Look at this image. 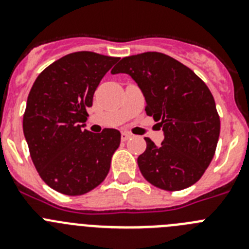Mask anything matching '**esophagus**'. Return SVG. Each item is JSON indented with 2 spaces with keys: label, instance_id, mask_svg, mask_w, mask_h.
<instances>
[{
  "label": "esophagus",
  "instance_id": "esophagus-1",
  "mask_svg": "<svg viewBox=\"0 0 249 249\" xmlns=\"http://www.w3.org/2000/svg\"><path fill=\"white\" fill-rule=\"evenodd\" d=\"M129 137H131V133H128V132H122V133H121V140H122L123 142L128 140Z\"/></svg>",
  "mask_w": 249,
  "mask_h": 249
}]
</instances>
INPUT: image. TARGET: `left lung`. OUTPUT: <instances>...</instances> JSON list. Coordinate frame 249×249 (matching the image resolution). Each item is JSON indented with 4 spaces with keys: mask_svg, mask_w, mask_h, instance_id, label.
<instances>
[{
    "mask_svg": "<svg viewBox=\"0 0 249 249\" xmlns=\"http://www.w3.org/2000/svg\"><path fill=\"white\" fill-rule=\"evenodd\" d=\"M112 73H128L146 98L147 116L164 133L160 146L149 138L137 158L151 184L164 191L192 186L206 172L215 153L221 121L206 83L177 59L160 52L124 57Z\"/></svg>",
    "mask_w": 249,
    "mask_h": 249,
    "instance_id": "left-lung-1",
    "label": "left lung"
}]
</instances>
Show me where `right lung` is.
Instances as JSON below:
<instances>
[{
    "instance_id": "right-lung-1",
    "label": "right lung",
    "mask_w": 249,
    "mask_h": 249,
    "mask_svg": "<svg viewBox=\"0 0 249 249\" xmlns=\"http://www.w3.org/2000/svg\"><path fill=\"white\" fill-rule=\"evenodd\" d=\"M118 57L82 51L63 56L35 81L23 133L39 177L52 190L81 196L102 183L121 142L117 129H82L101 80Z\"/></svg>"
}]
</instances>
